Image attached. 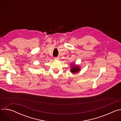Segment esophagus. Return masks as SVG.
Listing matches in <instances>:
<instances>
[{
  "label": "esophagus",
  "mask_w": 121,
  "mask_h": 121,
  "mask_svg": "<svg viewBox=\"0 0 121 121\" xmlns=\"http://www.w3.org/2000/svg\"><path fill=\"white\" fill-rule=\"evenodd\" d=\"M54 59H55V60H59L60 58L59 57H55Z\"/></svg>",
  "instance_id": "obj_1"
}]
</instances>
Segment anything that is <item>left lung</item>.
<instances>
[{
  "label": "left lung",
  "mask_w": 121,
  "mask_h": 121,
  "mask_svg": "<svg viewBox=\"0 0 121 121\" xmlns=\"http://www.w3.org/2000/svg\"><path fill=\"white\" fill-rule=\"evenodd\" d=\"M79 70V68L78 66H73L71 71L73 73H75L78 72Z\"/></svg>",
  "instance_id": "left-lung-1"
}]
</instances>
